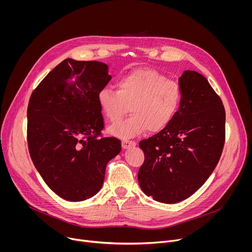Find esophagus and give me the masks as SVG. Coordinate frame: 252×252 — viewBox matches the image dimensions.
<instances>
[{"mask_svg": "<svg viewBox=\"0 0 252 252\" xmlns=\"http://www.w3.org/2000/svg\"><path fill=\"white\" fill-rule=\"evenodd\" d=\"M136 146V143L134 141L131 140H123L122 142V147L124 150H128L130 148H133Z\"/></svg>", "mask_w": 252, "mask_h": 252, "instance_id": "1", "label": "esophagus"}]
</instances>
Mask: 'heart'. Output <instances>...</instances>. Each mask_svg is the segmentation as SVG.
<instances>
[{
	"label": "heart",
	"mask_w": 252,
	"mask_h": 252,
	"mask_svg": "<svg viewBox=\"0 0 252 252\" xmlns=\"http://www.w3.org/2000/svg\"><path fill=\"white\" fill-rule=\"evenodd\" d=\"M182 102L179 86L152 68H139L121 77L117 91L103 88L97 94L102 115L111 123L119 122L127 112L130 118L109 128L120 138H132L166 128Z\"/></svg>",
	"instance_id": "b5f03b06"
}]
</instances>
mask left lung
Segmentation results:
<instances>
[{"label": "left lung", "mask_w": 252, "mask_h": 252, "mask_svg": "<svg viewBox=\"0 0 252 252\" xmlns=\"http://www.w3.org/2000/svg\"><path fill=\"white\" fill-rule=\"evenodd\" d=\"M182 102L170 125L139 142L145 162L137 174L146 195L176 203L192 195L217 166L225 139V111L220 97L197 71L178 79Z\"/></svg>", "instance_id": "1"}]
</instances>
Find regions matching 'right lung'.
I'll use <instances>...</instances> for the list:
<instances>
[{
	"label": "right lung",
	"mask_w": 252,
	"mask_h": 252,
	"mask_svg": "<svg viewBox=\"0 0 252 252\" xmlns=\"http://www.w3.org/2000/svg\"><path fill=\"white\" fill-rule=\"evenodd\" d=\"M109 65L66 59L40 83L28 106L31 158L47 186L68 201H83L102 187L105 166L122 150L103 128L97 94L111 81Z\"/></svg>",
	"instance_id": "obj_1"
}]
</instances>
